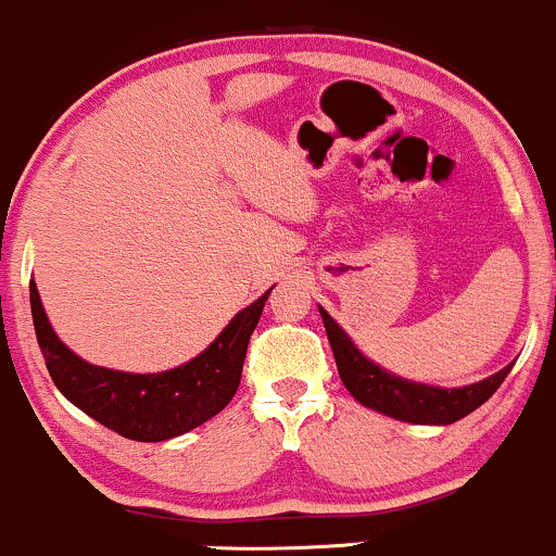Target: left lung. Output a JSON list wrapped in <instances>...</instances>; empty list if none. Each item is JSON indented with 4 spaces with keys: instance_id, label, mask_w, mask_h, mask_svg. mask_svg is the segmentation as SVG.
I'll list each match as a JSON object with an SVG mask.
<instances>
[{
    "instance_id": "left-lung-1",
    "label": "left lung",
    "mask_w": 556,
    "mask_h": 556,
    "mask_svg": "<svg viewBox=\"0 0 556 556\" xmlns=\"http://www.w3.org/2000/svg\"><path fill=\"white\" fill-rule=\"evenodd\" d=\"M319 315H323L325 332H328L338 375H341L345 390L362 406L380 410L384 416H393L397 421L437 424V427L455 424L463 416L471 414V410L484 406L513 369V364H507L497 375L466 384V388H434V384L410 382L369 362L323 306H319Z\"/></svg>"
}]
</instances>
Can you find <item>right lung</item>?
<instances>
[{
  "label": "right lung",
  "instance_id": "obj_1",
  "mask_svg": "<svg viewBox=\"0 0 556 556\" xmlns=\"http://www.w3.org/2000/svg\"><path fill=\"white\" fill-rule=\"evenodd\" d=\"M270 291L244 306L200 356L159 375L96 367L72 354L51 328L36 283H30V312L46 369L72 406L127 440L163 442L200 427L228 406Z\"/></svg>",
  "mask_w": 556,
  "mask_h": 556
}]
</instances>
